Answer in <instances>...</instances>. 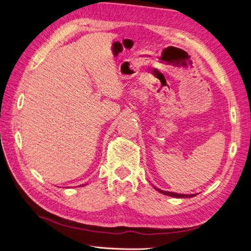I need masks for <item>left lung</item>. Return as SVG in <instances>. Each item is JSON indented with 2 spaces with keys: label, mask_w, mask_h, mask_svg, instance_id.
Segmentation results:
<instances>
[{
  "label": "left lung",
  "mask_w": 251,
  "mask_h": 251,
  "mask_svg": "<svg viewBox=\"0 0 251 251\" xmlns=\"http://www.w3.org/2000/svg\"><path fill=\"white\" fill-rule=\"evenodd\" d=\"M156 190L158 192H160V193H162V194H164V195H168V196H171V197H176V198H189V197L195 196V194L185 195V194H178V193H173V192H166V191H162V190H160V189H156Z\"/></svg>",
  "instance_id": "1"
}]
</instances>
